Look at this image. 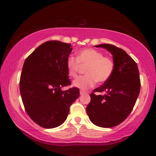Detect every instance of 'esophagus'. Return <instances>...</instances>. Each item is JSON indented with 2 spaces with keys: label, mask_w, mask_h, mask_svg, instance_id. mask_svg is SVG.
I'll return each instance as SVG.
<instances>
[{
  "label": "esophagus",
  "mask_w": 156,
  "mask_h": 156,
  "mask_svg": "<svg viewBox=\"0 0 156 156\" xmlns=\"http://www.w3.org/2000/svg\"><path fill=\"white\" fill-rule=\"evenodd\" d=\"M87 92L85 91H83V90H80V95H83V94H87Z\"/></svg>",
  "instance_id": "34e87169"
}]
</instances>
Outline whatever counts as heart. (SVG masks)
<instances>
[{"mask_svg":"<svg viewBox=\"0 0 156 156\" xmlns=\"http://www.w3.org/2000/svg\"><path fill=\"white\" fill-rule=\"evenodd\" d=\"M69 76L76 78L81 66H87L85 76H80L73 82V85L81 89H87L107 82L114 70V62L110 57L104 56L101 51L92 48L81 49L76 54V58L69 56L66 62Z\"/></svg>","mask_w":156,"mask_h":156,"instance_id":"obj_1","label":"heart"}]
</instances>
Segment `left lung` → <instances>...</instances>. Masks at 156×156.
<instances>
[{"instance_id": "1", "label": "left lung", "mask_w": 156, "mask_h": 156, "mask_svg": "<svg viewBox=\"0 0 156 156\" xmlns=\"http://www.w3.org/2000/svg\"><path fill=\"white\" fill-rule=\"evenodd\" d=\"M113 56L114 70L111 78L90 94L87 107L89 119L96 126L110 128L122 122L130 114L140 90L137 63L123 49L113 44H101ZM95 92L103 93L96 95Z\"/></svg>"}]
</instances>
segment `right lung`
<instances>
[{"label": "right lung", "instance_id": "right-lung-1", "mask_svg": "<svg viewBox=\"0 0 156 156\" xmlns=\"http://www.w3.org/2000/svg\"><path fill=\"white\" fill-rule=\"evenodd\" d=\"M72 47L60 41L45 42L23 65L19 84L23 103L31 119L43 128L62 125L80 96L78 88L61 89L71 84L66 62Z\"/></svg>", "mask_w": 156, "mask_h": 156}]
</instances>
